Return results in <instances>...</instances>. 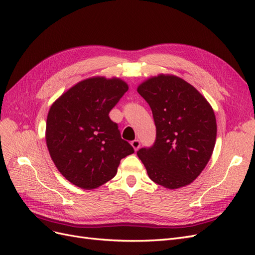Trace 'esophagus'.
I'll return each mask as SVG.
<instances>
[{
  "instance_id": "34e87169",
  "label": "esophagus",
  "mask_w": 255,
  "mask_h": 255,
  "mask_svg": "<svg viewBox=\"0 0 255 255\" xmlns=\"http://www.w3.org/2000/svg\"><path fill=\"white\" fill-rule=\"evenodd\" d=\"M130 144H132V146L134 148V150H135V151H137L138 149H139V146H140V141L138 140V139H135V140H133L132 142H130Z\"/></svg>"
}]
</instances>
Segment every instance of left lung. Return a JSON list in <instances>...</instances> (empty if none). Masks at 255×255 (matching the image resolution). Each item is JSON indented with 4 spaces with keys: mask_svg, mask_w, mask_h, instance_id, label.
Wrapping results in <instances>:
<instances>
[{
    "mask_svg": "<svg viewBox=\"0 0 255 255\" xmlns=\"http://www.w3.org/2000/svg\"><path fill=\"white\" fill-rule=\"evenodd\" d=\"M151 107L156 139L137 155L150 179L168 189L194 182L210 160L217 136L211 104L183 79L158 74L137 88Z\"/></svg>",
    "mask_w": 255,
    "mask_h": 255,
    "instance_id": "8db88e82",
    "label": "left lung"
}]
</instances>
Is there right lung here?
<instances>
[{"label":"right lung","mask_w":255,"mask_h":255,"mask_svg":"<svg viewBox=\"0 0 255 255\" xmlns=\"http://www.w3.org/2000/svg\"><path fill=\"white\" fill-rule=\"evenodd\" d=\"M128 90L118 78L94 76L64 92L50 107L45 141L58 171L75 186L95 189L112 180L134 153L110 112Z\"/></svg>","instance_id":"right-lung-1"}]
</instances>
